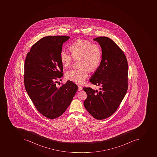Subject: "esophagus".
Wrapping results in <instances>:
<instances>
[{
    "label": "esophagus",
    "mask_w": 157,
    "mask_h": 157,
    "mask_svg": "<svg viewBox=\"0 0 157 157\" xmlns=\"http://www.w3.org/2000/svg\"><path fill=\"white\" fill-rule=\"evenodd\" d=\"M82 90V87L80 85H78V90L80 91V90Z\"/></svg>",
    "instance_id": "34e87169"
}]
</instances>
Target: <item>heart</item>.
<instances>
[{
	"label": "heart",
	"mask_w": 157,
	"mask_h": 157,
	"mask_svg": "<svg viewBox=\"0 0 157 157\" xmlns=\"http://www.w3.org/2000/svg\"><path fill=\"white\" fill-rule=\"evenodd\" d=\"M70 51L72 54L65 49L61 50L60 59L63 66L68 68L74 59L80 58V67L68 71L66 76L69 80L82 84L87 78L88 69L94 71L100 65L102 58L101 47L99 44L93 43L88 40L78 39L71 44Z\"/></svg>",
	"instance_id": "obj_1"
}]
</instances>
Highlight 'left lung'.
Here are the masks:
<instances>
[{
    "label": "left lung",
    "mask_w": 157,
    "mask_h": 157,
    "mask_svg": "<svg viewBox=\"0 0 157 157\" xmlns=\"http://www.w3.org/2000/svg\"><path fill=\"white\" fill-rule=\"evenodd\" d=\"M102 51V59L92 75L90 82L100 86V90L84 87L87 98L84 107L97 120L107 118L117 109L128 88L127 60L122 50L111 39L98 37Z\"/></svg>",
    "instance_id": "left-lung-1"
}]
</instances>
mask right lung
Instances as JSON below:
<instances>
[{
    "instance_id": "obj_1",
    "label": "right lung",
    "mask_w": 157,
    "mask_h": 157,
    "mask_svg": "<svg viewBox=\"0 0 157 157\" xmlns=\"http://www.w3.org/2000/svg\"><path fill=\"white\" fill-rule=\"evenodd\" d=\"M67 36L43 37L31 47L25 62V88L37 110L48 118H56L69 106L78 90L76 84L68 80L57 87L63 75L60 52Z\"/></svg>"
}]
</instances>
